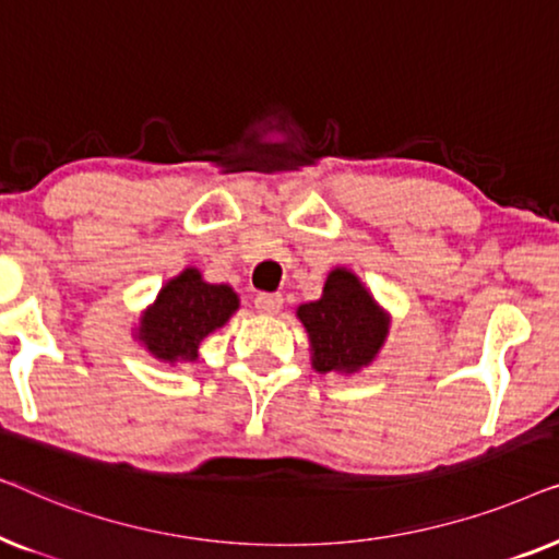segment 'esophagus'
<instances>
[{
  "instance_id": "1",
  "label": "esophagus",
  "mask_w": 559,
  "mask_h": 559,
  "mask_svg": "<svg viewBox=\"0 0 559 559\" xmlns=\"http://www.w3.org/2000/svg\"><path fill=\"white\" fill-rule=\"evenodd\" d=\"M254 308L259 312H264V316H274V312H280L282 308V295H274V293H259L254 297Z\"/></svg>"
}]
</instances>
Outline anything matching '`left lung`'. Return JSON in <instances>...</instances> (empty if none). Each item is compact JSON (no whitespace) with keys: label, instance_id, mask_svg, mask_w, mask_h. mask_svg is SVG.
Masks as SVG:
<instances>
[{"label":"left lung","instance_id":"left-lung-1","mask_svg":"<svg viewBox=\"0 0 559 559\" xmlns=\"http://www.w3.org/2000/svg\"><path fill=\"white\" fill-rule=\"evenodd\" d=\"M297 318L308 331L312 369L320 373L364 369L377 358L389 333V316L346 266L328 274L323 297L300 305Z\"/></svg>","mask_w":559,"mask_h":559}]
</instances>
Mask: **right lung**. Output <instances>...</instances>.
I'll return each mask as SVG.
<instances>
[{
  "label": "right lung",
  "instance_id": "right-lung-1",
  "mask_svg": "<svg viewBox=\"0 0 559 559\" xmlns=\"http://www.w3.org/2000/svg\"><path fill=\"white\" fill-rule=\"evenodd\" d=\"M236 310L239 295L231 287L211 285L195 266H188L142 312L136 341L165 364L195 361L201 341L226 325Z\"/></svg>",
  "mask_w": 559,
  "mask_h": 559
}]
</instances>
